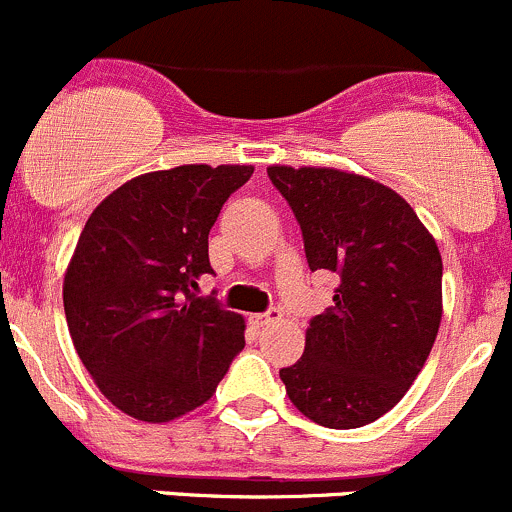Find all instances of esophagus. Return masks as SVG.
Segmentation results:
<instances>
[{"label": "esophagus", "instance_id": "1", "mask_svg": "<svg viewBox=\"0 0 512 512\" xmlns=\"http://www.w3.org/2000/svg\"><path fill=\"white\" fill-rule=\"evenodd\" d=\"M278 318H281V311H278V308H268L266 313H254V316H251V323H254L256 328H263V326H271V323H276Z\"/></svg>", "mask_w": 512, "mask_h": 512}]
</instances>
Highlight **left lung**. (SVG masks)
Listing matches in <instances>:
<instances>
[{
	"label": "left lung",
	"instance_id": "left-lung-1",
	"mask_svg": "<svg viewBox=\"0 0 512 512\" xmlns=\"http://www.w3.org/2000/svg\"><path fill=\"white\" fill-rule=\"evenodd\" d=\"M268 179L301 226L308 268L341 281L281 381L318 426L361 428L406 396L433 348L443 316L440 251L411 204L368 176L268 166Z\"/></svg>",
	"mask_w": 512,
	"mask_h": 512
}]
</instances>
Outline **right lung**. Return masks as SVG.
<instances>
[{
  "mask_svg": "<svg viewBox=\"0 0 512 512\" xmlns=\"http://www.w3.org/2000/svg\"><path fill=\"white\" fill-rule=\"evenodd\" d=\"M254 166L151 171L106 196L64 276V313L99 391L136 421L169 423L216 393L244 341V318L199 278L214 273L209 231Z\"/></svg>",
  "mask_w": 512,
  "mask_h": 512,
  "instance_id": "obj_1",
  "label": "right lung"
}]
</instances>
